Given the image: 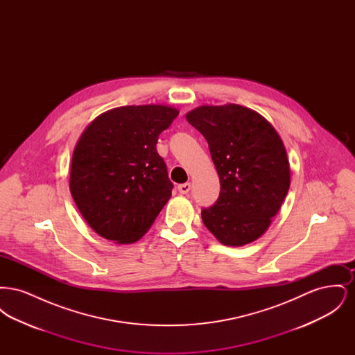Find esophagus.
I'll return each instance as SVG.
<instances>
[{"mask_svg":"<svg viewBox=\"0 0 355 355\" xmlns=\"http://www.w3.org/2000/svg\"><path fill=\"white\" fill-rule=\"evenodd\" d=\"M190 189H191V184H190V182L178 185V191H180L181 194H187V193L190 191Z\"/></svg>","mask_w":355,"mask_h":355,"instance_id":"34e87169","label":"esophagus"}]
</instances>
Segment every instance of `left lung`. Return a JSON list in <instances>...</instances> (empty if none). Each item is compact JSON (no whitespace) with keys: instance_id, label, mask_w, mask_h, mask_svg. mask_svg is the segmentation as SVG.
I'll use <instances>...</instances> for the list:
<instances>
[{"instance_id":"obj_1","label":"left lung","mask_w":355,"mask_h":355,"mask_svg":"<svg viewBox=\"0 0 355 355\" xmlns=\"http://www.w3.org/2000/svg\"><path fill=\"white\" fill-rule=\"evenodd\" d=\"M209 144L220 175L217 202L201 211L207 230L226 246L262 236L290 186L285 145L265 117L236 103L202 105L186 114Z\"/></svg>"}]
</instances>
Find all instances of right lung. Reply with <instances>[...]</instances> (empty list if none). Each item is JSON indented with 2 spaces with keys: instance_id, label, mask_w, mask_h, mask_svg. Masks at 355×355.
<instances>
[{
  "instance_id": "obj_1",
  "label": "right lung",
  "mask_w": 355,
  "mask_h": 355,
  "mask_svg": "<svg viewBox=\"0 0 355 355\" xmlns=\"http://www.w3.org/2000/svg\"><path fill=\"white\" fill-rule=\"evenodd\" d=\"M178 113L168 105L119 106L93 119L78 138L69 187L98 236L133 243L169 201L173 184L155 145Z\"/></svg>"
}]
</instances>
